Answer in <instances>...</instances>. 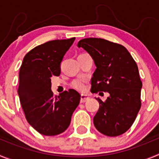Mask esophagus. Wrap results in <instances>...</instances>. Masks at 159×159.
<instances>
[{"label": "esophagus", "instance_id": "esophagus-1", "mask_svg": "<svg viewBox=\"0 0 159 159\" xmlns=\"http://www.w3.org/2000/svg\"><path fill=\"white\" fill-rule=\"evenodd\" d=\"M89 100V97L85 95H81L80 97V102H85Z\"/></svg>", "mask_w": 159, "mask_h": 159}]
</instances>
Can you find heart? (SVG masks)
Returning <instances> with one entry per match:
<instances>
[{
	"label": "heart",
	"mask_w": 159,
	"mask_h": 159,
	"mask_svg": "<svg viewBox=\"0 0 159 159\" xmlns=\"http://www.w3.org/2000/svg\"><path fill=\"white\" fill-rule=\"evenodd\" d=\"M86 83L87 81L84 79L80 78L75 80L71 84V86L74 89L80 91V92H84L86 90Z\"/></svg>",
	"instance_id": "heart-1"
}]
</instances>
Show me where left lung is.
Masks as SVG:
<instances>
[{"label":"left lung","instance_id":"left-lung-1","mask_svg":"<svg viewBox=\"0 0 159 159\" xmlns=\"http://www.w3.org/2000/svg\"><path fill=\"white\" fill-rule=\"evenodd\" d=\"M77 46L91 55L96 66L91 92L110 94L104 102L96 99L99 108L93 119L95 128L111 137L123 134L141 107L143 84L136 62L124 46L104 39L85 38Z\"/></svg>","mask_w":159,"mask_h":159}]
</instances>
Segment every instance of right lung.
I'll list each match as a JSON object with an SVG mask.
<instances>
[{
    "mask_svg": "<svg viewBox=\"0 0 159 159\" xmlns=\"http://www.w3.org/2000/svg\"><path fill=\"white\" fill-rule=\"evenodd\" d=\"M75 38L36 46L24 57L18 95L28 123L40 134L57 135L67 130L81 95L74 89L54 95L51 78L60 74V63Z\"/></svg>",
    "mask_w": 159,
    "mask_h": 159,
    "instance_id": "1",
    "label": "right lung"
}]
</instances>
